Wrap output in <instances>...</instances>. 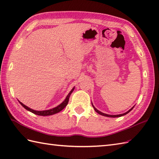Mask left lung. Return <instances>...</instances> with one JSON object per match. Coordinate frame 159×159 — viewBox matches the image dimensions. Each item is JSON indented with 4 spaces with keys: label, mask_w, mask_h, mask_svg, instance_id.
Segmentation results:
<instances>
[{
    "label": "left lung",
    "mask_w": 159,
    "mask_h": 159,
    "mask_svg": "<svg viewBox=\"0 0 159 159\" xmlns=\"http://www.w3.org/2000/svg\"><path fill=\"white\" fill-rule=\"evenodd\" d=\"M92 107H93V109H94V110H95V111L96 113H98V114H100V115H101V116H106V117H121V116H125V115H126L127 113H128L130 112V111H132V109H133L134 108V107H132L131 109H130V110H128L127 112H126V113H122V114H119V115H109V114H106V113H102V112H101V111H98V110L96 108L93 106V104H92Z\"/></svg>",
    "instance_id": "obj_1"
}]
</instances>
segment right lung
Instances as JSON below:
<instances>
[{"label":"right lung","instance_id":"right-lung-1","mask_svg":"<svg viewBox=\"0 0 159 159\" xmlns=\"http://www.w3.org/2000/svg\"><path fill=\"white\" fill-rule=\"evenodd\" d=\"M74 89V87L72 88V89L70 91V93L67 94V96H66V99L63 100V102L62 103H61L59 105H58L57 107H55V108H52V109H50L48 110H43V111H36V110H33L31 108L28 107L27 106H26L25 104H24L23 103H22L21 102H20L18 100V102H20V104H21V105L25 108V109H26L27 111H30V112H31L33 113H34L35 115H38V116H51V115H54V114H56L57 113L60 112L61 111H62L64 108H65L67 103H68V101H69V98L71 95V93H72V92Z\"/></svg>","mask_w":159,"mask_h":159}]
</instances>
